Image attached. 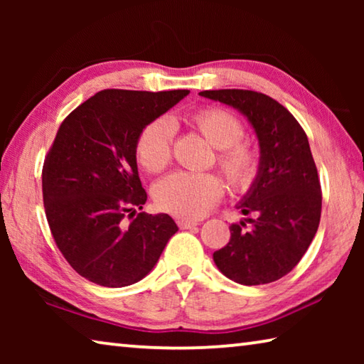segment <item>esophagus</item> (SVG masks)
<instances>
[{
    "instance_id": "esophagus-1",
    "label": "esophagus",
    "mask_w": 364,
    "mask_h": 364,
    "mask_svg": "<svg viewBox=\"0 0 364 364\" xmlns=\"http://www.w3.org/2000/svg\"><path fill=\"white\" fill-rule=\"evenodd\" d=\"M197 221H191V220H178V226L181 228V230H191V228H196Z\"/></svg>"
}]
</instances>
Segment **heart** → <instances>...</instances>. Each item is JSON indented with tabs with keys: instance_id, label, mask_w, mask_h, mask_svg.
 <instances>
[{
	"instance_id": "obj_1",
	"label": "heart",
	"mask_w": 364,
	"mask_h": 364,
	"mask_svg": "<svg viewBox=\"0 0 364 364\" xmlns=\"http://www.w3.org/2000/svg\"><path fill=\"white\" fill-rule=\"evenodd\" d=\"M193 125L215 149L218 164L234 188L247 189L258 173V154L250 144L241 143L242 123L231 112L218 107L202 109L191 117ZM175 127L160 117L143 128L136 141V159L141 167L157 173L171 157ZM223 183L213 173L175 171L154 186V199L160 210L180 218H200L220 200Z\"/></svg>"
}]
</instances>
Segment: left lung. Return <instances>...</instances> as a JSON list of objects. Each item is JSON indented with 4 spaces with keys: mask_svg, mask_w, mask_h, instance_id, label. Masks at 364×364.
Listing matches in <instances>:
<instances>
[{
    "mask_svg": "<svg viewBox=\"0 0 364 364\" xmlns=\"http://www.w3.org/2000/svg\"><path fill=\"white\" fill-rule=\"evenodd\" d=\"M244 115L258 141V173L236 205L244 221L230 226L226 247L213 262L226 278L244 286L278 281L300 262L318 231L321 186L305 132L289 110L249 90L200 91Z\"/></svg>",
    "mask_w": 364,
    "mask_h": 364,
    "instance_id": "obj_1",
    "label": "left lung"
}]
</instances>
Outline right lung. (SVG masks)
I'll return each mask as SVG.
<instances>
[{"instance_id": "obj_1", "label": "right lung", "mask_w": 364, "mask_h": 364, "mask_svg": "<svg viewBox=\"0 0 364 364\" xmlns=\"http://www.w3.org/2000/svg\"><path fill=\"white\" fill-rule=\"evenodd\" d=\"M188 90H104L59 127L43 165V202L53 237L80 276L104 287L141 281L178 231L167 213L128 212L147 200L136 164L146 125L176 106Z\"/></svg>"}]
</instances>
